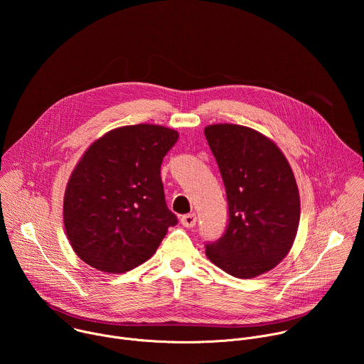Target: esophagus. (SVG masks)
Masks as SVG:
<instances>
[{"label": "esophagus", "instance_id": "esophagus-1", "mask_svg": "<svg viewBox=\"0 0 364 364\" xmlns=\"http://www.w3.org/2000/svg\"><path fill=\"white\" fill-rule=\"evenodd\" d=\"M181 225L184 228H194L196 226V222H197V218L194 213H190V215H184L181 219H180Z\"/></svg>", "mask_w": 364, "mask_h": 364}]
</instances>
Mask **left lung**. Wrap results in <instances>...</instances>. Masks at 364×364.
I'll return each instance as SVG.
<instances>
[{
    "label": "left lung",
    "instance_id": "1",
    "mask_svg": "<svg viewBox=\"0 0 364 364\" xmlns=\"http://www.w3.org/2000/svg\"><path fill=\"white\" fill-rule=\"evenodd\" d=\"M204 135L228 196L225 235L205 255L226 274L249 279L275 268L291 250L299 225V193L278 145L252 128L215 124Z\"/></svg>",
    "mask_w": 364,
    "mask_h": 364
}]
</instances>
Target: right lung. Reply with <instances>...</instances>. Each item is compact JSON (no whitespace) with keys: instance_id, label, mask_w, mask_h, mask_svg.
Wrapping results in <instances>:
<instances>
[{"instance_id":"1","label":"right lung","mask_w":364,"mask_h":364,"mask_svg":"<svg viewBox=\"0 0 364 364\" xmlns=\"http://www.w3.org/2000/svg\"><path fill=\"white\" fill-rule=\"evenodd\" d=\"M178 132L154 124L115 128L82 155L68 181L63 222L83 262L128 272L159 249L177 218L168 210L161 163Z\"/></svg>"}]
</instances>
